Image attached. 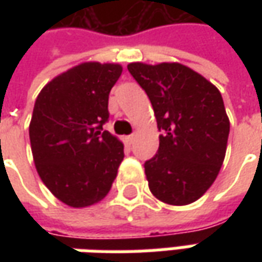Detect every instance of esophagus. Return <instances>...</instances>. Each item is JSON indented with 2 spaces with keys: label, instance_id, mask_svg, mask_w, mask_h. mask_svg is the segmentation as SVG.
<instances>
[{
  "label": "esophagus",
  "instance_id": "1",
  "mask_svg": "<svg viewBox=\"0 0 262 262\" xmlns=\"http://www.w3.org/2000/svg\"><path fill=\"white\" fill-rule=\"evenodd\" d=\"M135 140H136V135L133 133V135H130V136L126 137V142L129 143V144H132V143H135Z\"/></svg>",
  "mask_w": 262,
  "mask_h": 262
}]
</instances>
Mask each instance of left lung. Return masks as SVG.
Instances as JSON below:
<instances>
[{
    "mask_svg": "<svg viewBox=\"0 0 262 262\" xmlns=\"http://www.w3.org/2000/svg\"><path fill=\"white\" fill-rule=\"evenodd\" d=\"M129 73L153 105L160 146L144 163L148 188L170 205L195 202L225 160L230 122L219 90L180 63H130Z\"/></svg>",
    "mask_w": 262,
    "mask_h": 262,
    "instance_id": "obj_1",
    "label": "left lung"
}]
</instances>
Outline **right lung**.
Listing matches in <instances>:
<instances>
[{"mask_svg":"<svg viewBox=\"0 0 262 262\" xmlns=\"http://www.w3.org/2000/svg\"><path fill=\"white\" fill-rule=\"evenodd\" d=\"M120 74L119 64L82 63L53 78L36 98L29 137L37 174L71 208L106 196L125 157L122 142L102 127Z\"/></svg>","mask_w":262,"mask_h":262,"instance_id":"right-lung-1","label":"right lung"}]
</instances>
